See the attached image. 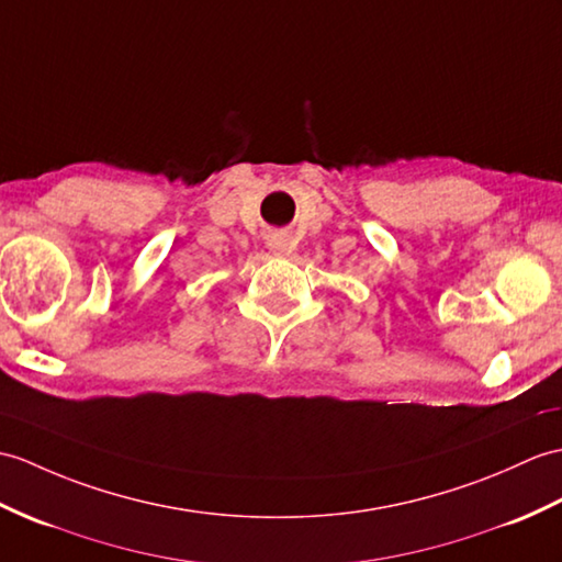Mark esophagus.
I'll return each mask as SVG.
<instances>
[{"label": "esophagus", "instance_id": "34e87169", "mask_svg": "<svg viewBox=\"0 0 562 562\" xmlns=\"http://www.w3.org/2000/svg\"><path fill=\"white\" fill-rule=\"evenodd\" d=\"M272 249H276V251H286V239L284 237H280V234H278V237L276 239H272Z\"/></svg>", "mask_w": 562, "mask_h": 562}]
</instances>
